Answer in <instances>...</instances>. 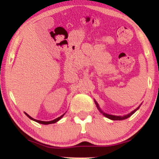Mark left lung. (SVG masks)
<instances>
[{"mask_svg":"<svg viewBox=\"0 0 159 159\" xmlns=\"http://www.w3.org/2000/svg\"><path fill=\"white\" fill-rule=\"evenodd\" d=\"M95 103H96V107H97V108H98V110H99V111H100V112H101L102 114H103V115H104L105 117H107V118H109V119H111V120H118V121H120V120H124V119H126V118H129L130 116H131V115H133V114L135 113V112H136V111H137L138 109H139V108H140V107H138L137 108H136V109H135L134 111H133L131 112V113H129V114H128V115H124V116H115V115H108V114H106V113H104V112H103V111H102V110L100 109V107H99V105H98V103H97V102L96 101V100H95Z\"/></svg>","mask_w":159,"mask_h":159,"instance_id":"1","label":"left lung"}]
</instances>
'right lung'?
I'll return each instance as SVG.
<instances>
[{
	"label": "right lung",
	"instance_id": "add662e5",
	"mask_svg": "<svg viewBox=\"0 0 159 159\" xmlns=\"http://www.w3.org/2000/svg\"><path fill=\"white\" fill-rule=\"evenodd\" d=\"M25 114H26V116L28 117V118H30V119H31V120H34V121H37V122L40 123V124H44V125H48V124H52V123H56V121H59V120H60V119H61V118H63V115H64V114H63V115H61V116H60V117H59V118H56V119L52 120V121H39V120L34 119V118H31V117L29 115H27V114H26V113H25Z\"/></svg>",
	"mask_w": 159,
	"mask_h": 159
}]
</instances>
